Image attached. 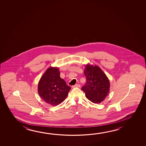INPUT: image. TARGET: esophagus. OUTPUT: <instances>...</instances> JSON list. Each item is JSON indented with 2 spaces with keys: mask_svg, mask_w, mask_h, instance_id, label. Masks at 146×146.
I'll return each mask as SVG.
<instances>
[{
  "mask_svg": "<svg viewBox=\"0 0 146 146\" xmlns=\"http://www.w3.org/2000/svg\"><path fill=\"white\" fill-rule=\"evenodd\" d=\"M80 85L79 84H75L74 86H72V88H80Z\"/></svg>",
  "mask_w": 146,
  "mask_h": 146,
  "instance_id": "34e87169",
  "label": "esophagus"
}]
</instances>
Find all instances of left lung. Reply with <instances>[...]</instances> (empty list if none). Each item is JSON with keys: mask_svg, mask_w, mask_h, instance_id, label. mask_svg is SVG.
Instances as JSON below:
<instances>
[{"mask_svg": "<svg viewBox=\"0 0 146 146\" xmlns=\"http://www.w3.org/2000/svg\"><path fill=\"white\" fill-rule=\"evenodd\" d=\"M86 84L82 87L86 97L91 102L100 104L110 91V82L102 70L96 65L87 64L84 70Z\"/></svg>", "mask_w": 146, "mask_h": 146, "instance_id": "left-lung-1", "label": "left lung"}]
</instances>
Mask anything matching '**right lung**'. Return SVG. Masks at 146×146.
I'll return each instance as SVG.
<instances>
[{"instance_id":"right-lung-1","label":"right lung","mask_w":146,"mask_h":146,"mask_svg":"<svg viewBox=\"0 0 146 146\" xmlns=\"http://www.w3.org/2000/svg\"><path fill=\"white\" fill-rule=\"evenodd\" d=\"M71 88L60 77L57 67L48 68L39 80L38 92L45 102L56 106L64 101Z\"/></svg>"}]
</instances>
